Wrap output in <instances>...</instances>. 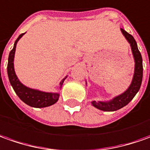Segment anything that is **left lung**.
<instances>
[{"label":"left lung","mask_w":150,"mask_h":150,"mask_svg":"<svg viewBox=\"0 0 150 150\" xmlns=\"http://www.w3.org/2000/svg\"><path fill=\"white\" fill-rule=\"evenodd\" d=\"M122 34L125 36L126 39L129 42L132 46V50L133 56L135 59V73L131 86L129 88L118 96L115 97L113 100L108 102H96L93 101L92 105L96 108H99L103 111H116L117 109H120L128 104L130 101L134 98L136 93L139 91L142 82L143 77V64H142V57L141 54L138 50L136 40L131 34L127 33L123 28H121Z\"/></svg>","instance_id":"left-lung-1"}]
</instances>
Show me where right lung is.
Returning a JSON list of instances; mask_svg holds the SVG:
<instances>
[{"mask_svg": "<svg viewBox=\"0 0 150 150\" xmlns=\"http://www.w3.org/2000/svg\"><path fill=\"white\" fill-rule=\"evenodd\" d=\"M23 34L24 33L20 34L19 37L17 38V40L14 42V48L10 50V54H9L8 65H7V73H8L9 80H10V84L14 90V91L17 94V96L25 104L29 105V106H32V107H34V108L48 107V106H50V105H54L57 102L59 95L57 93L42 92L40 91L26 87L25 86L23 85L21 82L18 81V77L14 73V63L13 62H14L16 44ZM64 79H63V81L60 82V87L63 85V82L64 81Z\"/></svg>", "mask_w": 150, "mask_h": 150, "instance_id": "1", "label": "right lung"}]
</instances>
